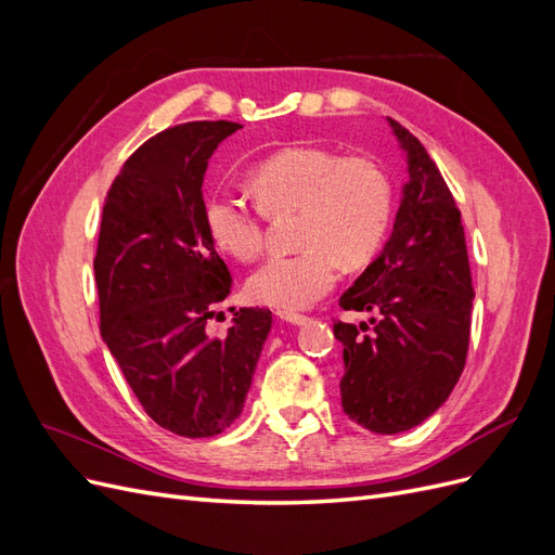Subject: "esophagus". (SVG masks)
I'll return each instance as SVG.
<instances>
[{"mask_svg": "<svg viewBox=\"0 0 555 555\" xmlns=\"http://www.w3.org/2000/svg\"><path fill=\"white\" fill-rule=\"evenodd\" d=\"M278 317L282 319V322H289V324H294V326H300V324L308 322V317L298 314V312H278Z\"/></svg>", "mask_w": 555, "mask_h": 555, "instance_id": "esophagus-1", "label": "esophagus"}]
</instances>
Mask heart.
Here are the masks:
<instances>
[{"label": "heart", "instance_id": "1", "mask_svg": "<svg viewBox=\"0 0 555 555\" xmlns=\"http://www.w3.org/2000/svg\"><path fill=\"white\" fill-rule=\"evenodd\" d=\"M257 206L231 194L206 204L212 243L238 261L261 255L263 215L298 210L294 255L268 259L247 280V296L280 312L310 308L345 268L371 261L391 224V184L367 157H340L314 145H294L263 159L249 173Z\"/></svg>", "mask_w": 555, "mask_h": 555}]
</instances>
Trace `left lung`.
Listing matches in <instances>:
<instances>
[{"mask_svg": "<svg viewBox=\"0 0 555 555\" xmlns=\"http://www.w3.org/2000/svg\"><path fill=\"white\" fill-rule=\"evenodd\" d=\"M408 162L400 208L377 259L340 296L367 324L335 322L343 343L345 414L396 435L438 410L456 386L473 322V275L465 231L438 166L416 137L386 117Z\"/></svg>", "mask_w": 555, "mask_h": 555, "instance_id": "8db88e82", "label": "left lung"}]
</instances>
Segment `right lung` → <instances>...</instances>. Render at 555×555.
<instances>
[{
  "label": "right lung",
  "instance_id": "1",
  "mask_svg": "<svg viewBox=\"0 0 555 555\" xmlns=\"http://www.w3.org/2000/svg\"><path fill=\"white\" fill-rule=\"evenodd\" d=\"M238 122L164 129L113 180L94 257L102 338L147 416L182 438H212L243 412L273 324L241 308L222 338L208 319L231 273L206 227L208 159Z\"/></svg>",
  "mask_w": 555,
  "mask_h": 555
}]
</instances>
